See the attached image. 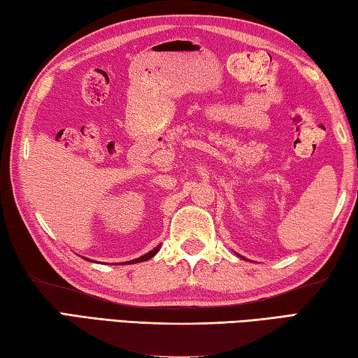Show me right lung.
Instances as JSON below:
<instances>
[{
	"instance_id": "add662e5",
	"label": "right lung",
	"mask_w": 358,
	"mask_h": 358,
	"mask_svg": "<svg viewBox=\"0 0 358 358\" xmlns=\"http://www.w3.org/2000/svg\"><path fill=\"white\" fill-rule=\"evenodd\" d=\"M159 248H160V247H155V248L152 250V252H149V253H146L144 256H141V258H136V259H134V261H129V262H131V264H134V262H143V261H148V259L152 258V256H154L157 252H159Z\"/></svg>"
}]
</instances>
